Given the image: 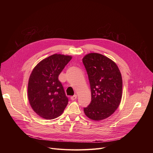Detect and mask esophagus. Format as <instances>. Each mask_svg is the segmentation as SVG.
I'll return each instance as SVG.
<instances>
[{
	"label": "esophagus",
	"instance_id": "1",
	"mask_svg": "<svg viewBox=\"0 0 153 153\" xmlns=\"http://www.w3.org/2000/svg\"><path fill=\"white\" fill-rule=\"evenodd\" d=\"M76 99H77V95H74L71 96V99L72 100H76Z\"/></svg>",
	"mask_w": 153,
	"mask_h": 153
}]
</instances>
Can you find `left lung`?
<instances>
[{"instance_id":"1","label":"left lung","mask_w":153,"mask_h":153,"mask_svg":"<svg viewBox=\"0 0 153 153\" xmlns=\"http://www.w3.org/2000/svg\"><path fill=\"white\" fill-rule=\"evenodd\" d=\"M82 62L89 77L91 102L84 108L85 115L100 121L113 114L122 97V77L115 62L99 53L85 55Z\"/></svg>"}]
</instances>
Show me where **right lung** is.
<instances>
[{
  "mask_svg": "<svg viewBox=\"0 0 153 153\" xmlns=\"http://www.w3.org/2000/svg\"><path fill=\"white\" fill-rule=\"evenodd\" d=\"M71 56L54 54L40 61L30 74L28 97L35 113L46 120L60 116L68 103L63 86L58 80Z\"/></svg>",
  "mask_w": 153,
  "mask_h": 153,
  "instance_id": "1",
  "label": "right lung"
}]
</instances>
